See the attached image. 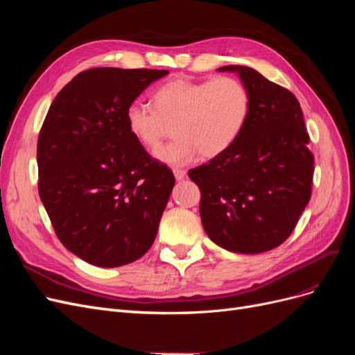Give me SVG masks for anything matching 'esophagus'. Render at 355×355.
Wrapping results in <instances>:
<instances>
[{
  "label": "esophagus",
  "mask_w": 355,
  "mask_h": 355,
  "mask_svg": "<svg viewBox=\"0 0 355 355\" xmlns=\"http://www.w3.org/2000/svg\"><path fill=\"white\" fill-rule=\"evenodd\" d=\"M173 173H175L176 180H182V179H185V176H187V171L182 170V168H175Z\"/></svg>",
  "instance_id": "34e87169"
}]
</instances>
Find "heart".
<instances>
[{"instance_id":"b5f03b06","label":"heart","mask_w":355,"mask_h":355,"mask_svg":"<svg viewBox=\"0 0 355 355\" xmlns=\"http://www.w3.org/2000/svg\"><path fill=\"white\" fill-rule=\"evenodd\" d=\"M153 102L154 108L141 102L127 106V132L139 145L154 151L173 125L175 141L155 151V158L171 167L187 166L198 154L214 158L227 153L252 111L250 90L235 77L173 78L159 85Z\"/></svg>"}]
</instances>
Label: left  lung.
<instances>
[{"instance_id": "obj_1", "label": "left lung", "mask_w": 355, "mask_h": 355, "mask_svg": "<svg viewBox=\"0 0 355 355\" xmlns=\"http://www.w3.org/2000/svg\"><path fill=\"white\" fill-rule=\"evenodd\" d=\"M235 72L252 96L243 133L227 153L188 171L201 191L200 216L209 239L234 253L280 245L311 198L314 155L295 94L249 67Z\"/></svg>"}]
</instances>
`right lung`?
I'll return each instance as SVG.
<instances>
[{"label":"right lung","instance_id":"add662e5","mask_svg":"<svg viewBox=\"0 0 355 355\" xmlns=\"http://www.w3.org/2000/svg\"><path fill=\"white\" fill-rule=\"evenodd\" d=\"M164 69L93 68L53 101L38 136V192L60 243L102 268L153 245L171 170L127 132L125 110Z\"/></svg>","mask_w":355,"mask_h":355}]
</instances>
